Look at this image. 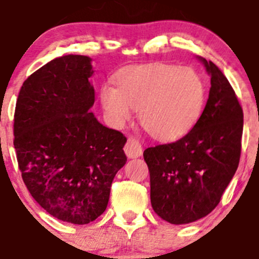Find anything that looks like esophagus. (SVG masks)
I'll return each instance as SVG.
<instances>
[{
	"instance_id": "34e87169",
	"label": "esophagus",
	"mask_w": 259,
	"mask_h": 259,
	"mask_svg": "<svg viewBox=\"0 0 259 259\" xmlns=\"http://www.w3.org/2000/svg\"><path fill=\"white\" fill-rule=\"evenodd\" d=\"M124 152L127 158H138L143 154V147L135 138H129L124 147Z\"/></svg>"
}]
</instances>
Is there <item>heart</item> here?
<instances>
[{
    "label": "heart",
    "instance_id": "b5f03b06",
    "mask_svg": "<svg viewBox=\"0 0 259 259\" xmlns=\"http://www.w3.org/2000/svg\"><path fill=\"white\" fill-rule=\"evenodd\" d=\"M206 83L191 68L155 62L127 67L116 87L104 84L100 100L107 119L121 126L139 110L142 126L158 140H175L192 129L206 104Z\"/></svg>",
    "mask_w": 259,
    "mask_h": 259
}]
</instances>
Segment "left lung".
I'll return each mask as SVG.
<instances>
[{
    "label": "left lung",
    "mask_w": 259,
    "mask_h": 259,
    "mask_svg": "<svg viewBox=\"0 0 259 259\" xmlns=\"http://www.w3.org/2000/svg\"><path fill=\"white\" fill-rule=\"evenodd\" d=\"M211 77L209 99L196 125L175 143L144 150L150 202L170 224H188L212 211L237 170L242 150L243 110L227 77L200 58Z\"/></svg>",
    "instance_id": "8db88e82"
}]
</instances>
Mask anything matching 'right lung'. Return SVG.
Segmentation results:
<instances>
[{"label":"right lung","instance_id":"1","mask_svg":"<svg viewBox=\"0 0 259 259\" xmlns=\"http://www.w3.org/2000/svg\"><path fill=\"white\" fill-rule=\"evenodd\" d=\"M91 58L63 55L22 83L14 145L35 201L62 222L84 225L106 210L112 180L126 163V138L90 112Z\"/></svg>","mask_w":259,"mask_h":259}]
</instances>
